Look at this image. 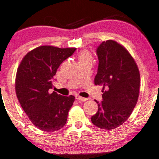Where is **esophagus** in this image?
I'll list each match as a JSON object with an SVG mask.
<instances>
[{"instance_id":"esophagus-1","label":"esophagus","mask_w":159,"mask_h":159,"mask_svg":"<svg viewBox=\"0 0 159 159\" xmlns=\"http://www.w3.org/2000/svg\"><path fill=\"white\" fill-rule=\"evenodd\" d=\"M76 98H77L79 101H87V98H85L81 97V96H80V95H76Z\"/></svg>"}]
</instances>
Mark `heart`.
Segmentation results:
<instances>
[{"instance_id": "1", "label": "heart", "mask_w": 159, "mask_h": 159, "mask_svg": "<svg viewBox=\"0 0 159 159\" xmlns=\"http://www.w3.org/2000/svg\"><path fill=\"white\" fill-rule=\"evenodd\" d=\"M88 58H90V56L88 51H83L80 52L79 55V59L80 60H83V59H88Z\"/></svg>"}]
</instances>
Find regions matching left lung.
<instances>
[{
  "instance_id": "8db88e82",
  "label": "left lung",
  "mask_w": 159,
  "mask_h": 159,
  "mask_svg": "<svg viewBox=\"0 0 159 159\" xmlns=\"http://www.w3.org/2000/svg\"><path fill=\"white\" fill-rule=\"evenodd\" d=\"M95 85L103 86L101 103L91 121L103 129L119 127L129 118L140 93V71L127 49L116 41H104L97 48Z\"/></svg>"
}]
</instances>
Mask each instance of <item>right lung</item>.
<instances>
[{
	"label": "right lung",
	"mask_w": 159,
	"mask_h": 159,
	"mask_svg": "<svg viewBox=\"0 0 159 159\" xmlns=\"http://www.w3.org/2000/svg\"><path fill=\"white\" fill-rule=\"evenodd\" d=\"M75 51V48L43 45L26 54L17 69V98L32 123L43 131H57L66 123L75 97L50 93L49 90L61 64Z\"/></svg>",
	"instance_id": "obj_1"
}]
</instances>
